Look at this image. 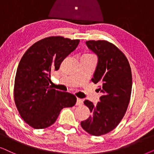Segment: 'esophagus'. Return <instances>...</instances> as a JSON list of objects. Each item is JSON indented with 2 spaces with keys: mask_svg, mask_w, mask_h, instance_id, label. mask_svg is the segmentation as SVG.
I'll return each instance as SVG.
<instances>
[{
  "mask_svg": "<svg viewBox=\"0 0 154 154\" xmlns=\"http://www.w3.org/2000/svg\"><path fill=\"white\" fill-rule=\"evenodd\" d=\"M83 104V101L80 98H77V103H76V106H81Z\"/></svg>",
  "mask_w": 154,
  "mask_h": 154,
  "instance_id": "1",
  "label": "esophagus"
}]
</instances>
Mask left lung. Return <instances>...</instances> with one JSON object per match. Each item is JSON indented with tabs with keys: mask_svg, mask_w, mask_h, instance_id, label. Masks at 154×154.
Returning <instances> with one entry per match:
<instances>
[{
	"mask_svg": "<svg viewBox=\"0 0 154 154\" xmlns=\"http://www.w3.org/2000/svg\"><path fill=\"white\" fill-rule=\"evenodd\" d=\"M86 44L98 56L91 81L100 85L98 90L102 96L97 105L89 100L84 102L91 116L81 126L89 134L101 136L116 128L125 114L132 92V72L128 58L112 43L92 40Z\"/></svg>",
	"mask_w": 154,
	"mask_h": 154,
	"instance_id": "obj_1",
	"label": "left lung"
}]
</instances>
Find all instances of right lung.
Masks as SVG:
<instances>
[{"instance_id":"right-lung-1","label":"right lung","mask_w":154,"mask_h":154,"mask_svg":"<svg viewBox=\"0 0 154 154\" xmlns=\"http://www.w3.org/2000/svg\"><path fill=\"white\" fill-rule=\"evenodd\" d=\"M79 43V39L49 36L33 44L20 60L14 99L20 116L32 128H48L56 122L63 108L75 105L76 96L51 88L49 77Z\"/></svg>"}]
</instances>
